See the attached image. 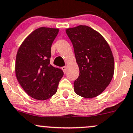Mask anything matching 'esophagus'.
Returning <instances> with one entry per match:
<instances>
[{
	"mask_svg": "<svg viewBox=\"0 0 133 133\" xmlns=\"http://www.w3.org/2000/svg\"><path fill=\"white\" fill-rule=\"evenodd\" d=\"M62 70H63V72L65 73H66V66H63V67H62Z\"/></svg>",
	"mask_w": 133,
	"mask_h": 133,
	"instance_id": "34e87169",
	"label": "esophagus"
}]
</instances>
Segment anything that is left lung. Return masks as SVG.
Returning <instances> with one entry per match:
<instances>
[{
  "instance_id": "left-lung-1",
  "label": "left lung",
  "mask_w": 133,
  "mask_h": 133,
  "mask_svg": "<svg viewBox=\"0 0 133 133\" xmlns=\"http://www.w3.org/2000/svg\"><path fill=\"white\" fill-rule=\"evenodd\" d=\"M66 32L79 69V76L74 81L75 92L85 98L99 96L114 76V58L110 47L101 34L88 26L68 28Z\"/></svg>"
}]
</instances>
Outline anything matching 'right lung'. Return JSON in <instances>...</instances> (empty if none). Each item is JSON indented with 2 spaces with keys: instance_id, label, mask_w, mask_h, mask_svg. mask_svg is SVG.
<instances>
[{
  "instance_id": "add662e5",
  "label": "right lung",
  "mask_w": 133,
  "mask_h": 133,
  "mask_svg": "<svg viewBox=\"0 0 133 133\" xmlns=\"http://www.w3.org/2000/svg\"><path fill=\"white\" fill-rule=\"evenodd\" d=\"M58 29L42 27L28 36L18 50L15 73L19 84L31 97L46 100L56 93L63 76L50 64L51 46Z\"/></svg>"
}]
</instances>
